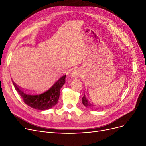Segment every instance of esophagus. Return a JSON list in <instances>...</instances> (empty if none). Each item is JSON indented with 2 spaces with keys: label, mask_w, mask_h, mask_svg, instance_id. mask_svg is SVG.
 <instances>
[{
  "label": "esophagus",
  "mask_w": 146,
  "mask_h": 146,
  "mask_svg": "<svg viewBox=\"0 0 146 146\" xmlns=\"http://www.w3.org/2000/svg\"><path fill=\"white\" fill-rule=\"evenodd\" d=\"M80 74V70H79V69L77 68V69H75V70H74L73 71V72L71 74V76L74 78H77L79 77Z\"/></svg>",
  "instance_id": "esophagus-1"
}]
</instances>
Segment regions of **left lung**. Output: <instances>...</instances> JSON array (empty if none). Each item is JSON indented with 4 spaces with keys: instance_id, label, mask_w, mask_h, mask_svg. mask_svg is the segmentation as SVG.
Listing matches in <instances>:
<instances>
[{
    "instance_id": "8db88e82",
    "label": "left lung",
    "mask_w": 146,
    "mask_h": 146,
    "mask_svg": "<svg viewBox=\"0 0 146 146\" xmlns=\"http://www.w3.org/2000/svg\"><path fill=\"white\" fill-rule=\"evenodd\" d=\"M82 103L86 107H88V108H95V105H94V104L90 103L88 100V99H86L85 95H84L83 96V98H82Z\"/></svg>"
}]
</instances>
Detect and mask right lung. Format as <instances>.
Segmentation results:
<instances>
[{"label":"right lung","instance_id":"obj_1","mask_svg":"<svg viewBox=\"0 0 146 146\" xmlns=\"http://www.w3.org/2000/svg\"><path fill=\"white\" fill-rule=\"evenodd\" d=\"M65 79L66 75H64L47 89L39 94L24 90L13 80L12 82L17 92L27 105L34 109L42 111L49 110L57 104L60 89L65 83Z\"/></svg>","mask_w":146,"mask_h":146}]
</instances>
